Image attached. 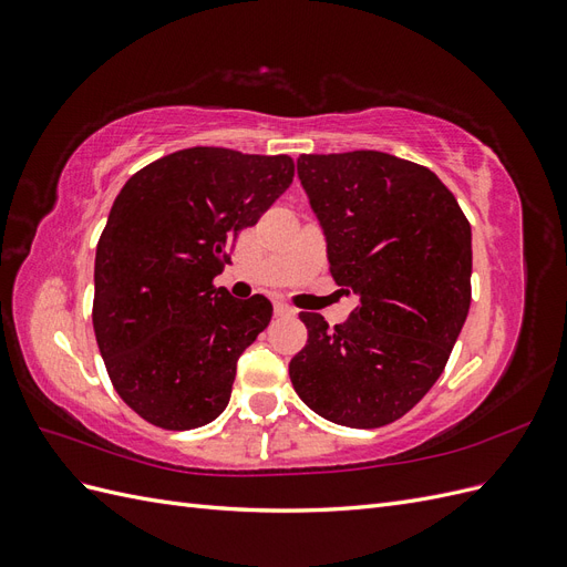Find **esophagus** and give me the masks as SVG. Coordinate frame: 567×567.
Returning <instances> with one entry per match:
<instances>
[{"label": "esophagus", "instance_id": "34e87169", "mask_svg": "<svg viewBox=\"0 0 567 567\" xmlns=\"http://www.w3.org/2000/svg\"><path fill=\"white\" fill-rule=\"evenodd\" d=\"M274 312H277L279 317H293L296 315L293 307H290L288 302H281V300L274 302Z\"/></svg>", "mask_w": 567, "mask_h": 567}]
</instances>
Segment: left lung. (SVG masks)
<instances>
[{
  "label": "left lung",
  "instance_id": "8db88e82",
  "mask_svg": "<svg viewBox=\"0 0 567 567\" xmlns=\"http://www.w3.org/2000/svg\"><path fill=\"white\" fill-rule=\"evenodd\" d=\"M298 177L331 277L359 305L333 329L300 312L307 346L290 359V383L326 421L388 425L435 385L468 317L471 225L435 173L390 153H305Z\"/></svg>",
  "mask_w": 567,
  "mask_h": 567
}]
</instances>
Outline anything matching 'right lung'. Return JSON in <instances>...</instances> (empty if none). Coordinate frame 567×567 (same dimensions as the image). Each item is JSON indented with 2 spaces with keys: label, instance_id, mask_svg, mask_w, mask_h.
Returning a JSON list of instances; mask_svg holds the SVG:
<instances>
[{
  "label": "right lung",
  "instance_id": "right-lung-1",
  "mask_svg": "<svg viewBox=\"0 0 567 567\" xmlns=\"http://www.w3.org/2000/svg\"><path fill=\"white\" fill-rule=\"evenodd\" d=\"M293 175L290 156L194 146L117 194L96 246L92 321L115 392L144 421L192 431L229 404L238 357L274 310L213 281Z\"/></svg>",
  "mask_w": 567,
  "mask_h": 567
}]
</instances>
